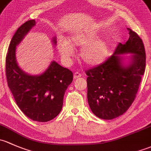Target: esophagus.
I'll list each match as a JSON object with an SVG mask.
<instances>
[{"label": "esophagus", "instance_id": "34e87169", "mask_svg": "<svg viewBox=\"0 0 151 151\" xmlns=\"http://www.w3.org/2000/svg\"><path fill=\"white\" fill-rule=\"evenodd\" d=\"M81 74L80 73H78V72H76L75 73H74L73 78H74V79H76V78H78L81 77Z\"/></svg>", "mask_w": 151, "mask_h": 151}]
</instances>
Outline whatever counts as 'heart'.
<instances>
[{"label":"heart","instance_id":"1","mask_svg":"<svg viewBox=\"0 0 151 151\" xmlns=\"http://www.w3.org/2000/svg\"><path fill=\"white\" fill-rule=\"evenodd\" d=\"M97 38L94 32H78L70 35L68 41H61L58 46L62 58L69 62L75 53L73 47H83L80 52L82 61L91 66L100 65L108 57L110 46L107 40Z\"/></svg>","mask_w":151,"mask_h":151}]
</instances>
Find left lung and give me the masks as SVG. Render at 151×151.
<instances>
[{
	"instance_id": "8db88e82",
	"label": "left lung",
	"mask_w": 151,
	"mask_h": 151,
	"mask_svg": "<svg viewBox=\"0 0 151 151\" xmlns=\"http://www.w3.org/2000/svg\"><path fill=\"white\" fill-rule=\"evenodd\" d=\"M129 38L119 43L105 63L86 71L87 99L92 113L99 119L111 120L124 114L136 97L145 69V51L142 39L127 28ZM124 53H132L124 64Z\"/></svg>"
}]
</instances>
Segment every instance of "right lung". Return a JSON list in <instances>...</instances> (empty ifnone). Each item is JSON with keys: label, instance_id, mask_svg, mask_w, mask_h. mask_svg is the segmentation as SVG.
<instances>
[{"label": "right lung", "instance_id": "add662e5", "mask_svg": "<svg viewBox=\"0 0 151 151\" xmlns=\"http://www.w3.org/2000/svg\"><path fill=\"white\" fill-rule=\"evenodd\" d=\"M35 25L34 19L27 21L12 37L6 58V74L8 86L22 113L32 121L46 122L61 111L65 92L72 83L73 75L55 61L39 76L29 75L19 67L16 47ZM52 42L57 44L55 37Z\"/></svg>", "mask_w": 151, "mask_h": 151}]
</instances>
